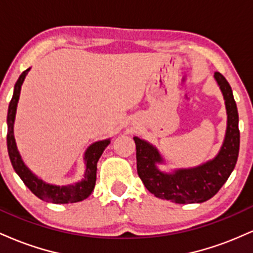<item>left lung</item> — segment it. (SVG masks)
<instances>
[{
    "label": "left lung",
    "mask_w": 253,
    "mask_h": 253,
    "mask_svg": "<svg viewBox=\"0 0 253 253\" xmlns=\"http://www.w3.org/2000/svg\"><path fill=\"white\" fill-rule=\"evenodd\" d=\"M225 100L227 127L225 139L213 159L193 168H179L167 172L158 165L165 159L155 145L134 136L136 146V170L146 189L156 197L175 203H201L213 197L225 184L236 167L239 155V117L233 92L220 72L214 74Z\"/></svg>",
    "instance_id": "left-lung-1"
}]
</instances>
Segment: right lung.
<instances>
[{"instance_id":"add662e5","label":"right lung","mask_w":253,"mask_h":253,"mask_svg":"<svg viewBox=\"0 0 253 253\" xmlns=\"http://www.w3.org/2000/svg\"><path fill=\"white\" fill-rule=\"evenodd\" d=\"M27 69L20 75L19 80L16 81L15 86H14L13 97L8 107L7 115V146L9 158L15 172L19 175L22 182L25 183L26 187L30 189L32 193L40 200L51 203H75L85 200L90 194L92 193L96 183V170L97 162L100 157L102 156L103 151L110 144V139H104V140H98L92 143L84 152V165H85V171H84V177L81 181L74 184L68 185H57L47 183L39 178L36 173H33L28 169L27 165L22 161V157L17 150L15 136H14V123H15V115L17 103H19L20 92H21V86L24 83L28 71Z\"/></svg>"}]
</instances>
